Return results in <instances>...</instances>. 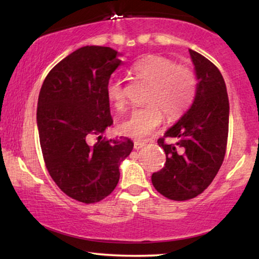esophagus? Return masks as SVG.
I'll use <instances>...</instances> for the list:
<instances>
[{"instance_id": "obj_1", "label": "esophagus", "mask_w": 259, "mask_h": 259, "mask_svg": "<svg viewBox=\"0 0 259 259\" xmlns=\"http://www.w3.org/2000/svg\"><path fill=\"white\" fill-rule=\"evenodd\" d=\"M144 146H146V141H141V140H136L134 141V148L136 150H140Z\"/></svg>"}]
</instances>
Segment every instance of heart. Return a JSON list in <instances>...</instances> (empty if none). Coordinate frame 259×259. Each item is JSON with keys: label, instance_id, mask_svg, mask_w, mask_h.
<instances>
[{"label": "heart", "instance_id": "b5f03b06", "mask_svg": "<svg viewBox=\"0 0 259 259\" xmlns=\"http://www.w3.org/2000/svg\"><path fill=\"white\" fill-rule=\"evenodd\" d=\"M132 72L151 88L145 100L146 107L134 109L119 125V131L125 136H150L164 120V114L168 120L179 119L192 105L197 92V79L189 67L178 65L165 56L148 55L134 63ZM106 94L115 108L125 107L126 94L121 81H109Z\"/></svg>", "mask_w": 259, "mask_h": 259}]
</instances>
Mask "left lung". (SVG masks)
<instances>
[{
	"label": "left lung",
	"mask_w": 259,
	"mask_h": 259,
	"mask_svg": "<svg viewBox=\"0 0 259 259\" xmlns=\"http://www.w3.org/2000/svg\"><path fill=\"white\" fill-rule=\"evenodd\" d=\"M196 75L193 104L158 145L166 154L165 166L152 175L155 190L171 200H189L203 193L224 160L229 134V97L219 69L190 49ZM166 137H175L167 144Z\"/></svg>",
	"instance_id": "1"
}]
</instances>
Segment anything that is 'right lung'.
I'll return each mask as SVG.
<instances>
[{
	"instance_id": "add662e5",
	"label": "right lung",
	"mask_w": 259,
	"mask_h": 259,
	"mask_svg": "<svg viewBox=\"0 0 259 259\" xmlns=\"http://www.w3.org/2000/svg\"><path fill=\"white\" fill-rule=\"evenodd\" d=\"M119 55L101 46L76 49L48 73L38 94L36 120L46 167L63 193L84 204L113 192L120 162L133 150L128 138L101 137L113 123L106 87L121 65ZM94 135L98 141L92 144Z\"/></svg>"
}]
</instances>
